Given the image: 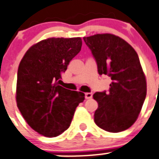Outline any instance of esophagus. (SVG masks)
<instances>
[{
	"label": "esophagus",
	"instance_id": "1",
	"mask_svg": "<svg viewBox=\"0 0 159 159\" xmlns=\"http://www.w3.org/2000/svg\"><path fill=\"white\" fill-rule=\"evenodd\" d=\"M92 97H93V93H85L86 99H90Z\"/></svg>",
	"mask_w": 159,
	"mask_h": 159
}]
</instances>
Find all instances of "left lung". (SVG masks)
I'll use <instances>...</instances> for the list:
<instances>
[{
    "mask_svg": "<svg viewBox=\"0 0 159 159\" xmlns=\"http://www.w3.org/2000/svg\"><path fill=\"white\" fill-rule=\"evenodd\" d=\"M96 60L100 75L111 77L108 93L97 92V126L108 132L126 130L136 122L147 94V82L137 52L126 40L111 33L84 37Z\"/></svg>",
    "mask_w": 159,
    "mask_h": 159,
    "instance_id": "8db88e82",
    "label": "left lung"
}]
</instances>
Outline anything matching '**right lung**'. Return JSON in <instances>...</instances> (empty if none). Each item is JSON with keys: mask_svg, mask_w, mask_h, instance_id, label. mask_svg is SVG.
<instances>
[{"mask_svg": "<svg viewBox=\"0 0 159 159\" xmlns=\"http://www.w3.org/2000/svg\"><path fill=\"white\" fill-rule=\"evenodd\" d=\"M82 47L80 37L48 38L33 44L18 69L16 103L29 126L47 137L70 126L84 93L58 85L61 73Z\"/></svg>", "mask_w": 159, "mask_h": 159, "instance_id": "obj_1", "label": "right lung"}]
</instances>
